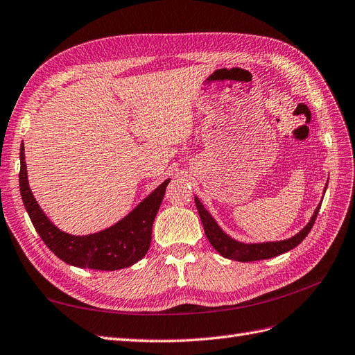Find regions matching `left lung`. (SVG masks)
<instances>
[{
    "instance_id": "8db88e82",
    "label": "left lung",
    "mask_w": 355,
    "mask_h": 355,
    "mask_svg": "<svg viewBox=\"0 0 355 355\" xmlns=\"http://www.w3.org/2000/svg\"><path fill=\"white\" fill-rule=\"evenodd\" d=\"M326 189H327V184H326V187H324V191H326ZM321 202L315 208V211H313V214H312L311 220L308 221V225L300 232H297L295 236H291L288 239H282V241L245 244V242H239L232 236H229L226 232L218 226V223L214 220V217H212L205 209V207L202 205L199 198L195 196V204H196V208L199 212V217L202 220V225H204V230H205V235L209 241V244L214 247L223 257L230 259V260H236V261H256V260L272 259V257H277L279 254H284V252L297 247L300 242L306 238V235L309 234L312 226H313V223H315V218L318 216V211L321 207Z\"/></svg>"
}]
</instances>
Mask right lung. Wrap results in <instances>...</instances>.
Masks as SVG:
<instances>
[{
  "label": "right lung",
  "instance_id": "add662e5",
  "mask_svg": "<svg viewBox=\"0 0 355 355\" xmlns=\"http://www.w3.org/2000/svg\"><path fill=\"white\" fill-rule=\"evenodd\" d=\"M169 178L141 200L116 225L90 235H71L55 226L40 208L28 183L24 143L20 146L19 187L24 205L38 235L60 260L71 266L117 270L132 266L150 248L151 227L164 199Z\"/></svg>",
  "mask_w": 355,
  "mask_h": 355
}]
</instances>
